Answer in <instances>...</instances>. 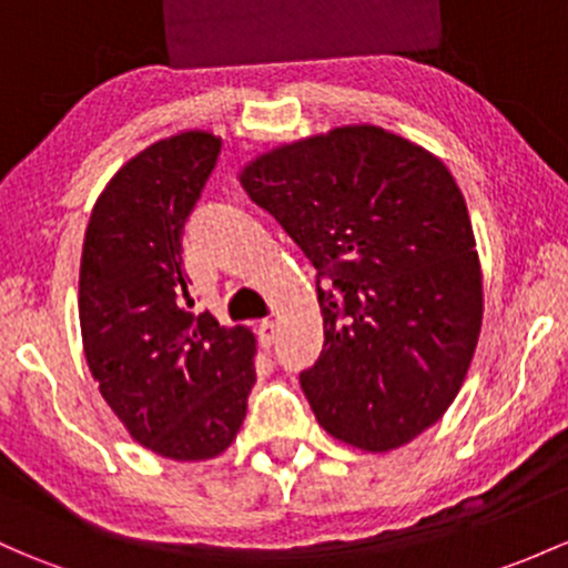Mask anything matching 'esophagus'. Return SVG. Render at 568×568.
<instances>
[{
  "mask_svg": "<svg viewBox=\"0 0 568 568\" xmlns=\"http://www.w3.org/2000/svg\"><path fill=\"white\" fill-rule=\"evenodd\" d=\"M258 337H261V345H264V348H268V345H272L274 339H277V321H261Z\"/></svg>",
  "mask_w": 568,
  "mask_h": 568,
  "instance_id": "34e87169",
  "label": "esophagus"
}]
</instances>
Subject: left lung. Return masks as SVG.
I'll return each mask as SVG.
<instances>
[{
	"label": "left lung",
	"mask_w": 568,
	"mask_h": 568,
	"mask_svg": "<svg viewBox=\"0 0 568 568\" xmlns=\"http://www.w3.org/2000/svg\"><path fill=\"white\" fill-rule=\"evenodd\" d=\"M334 291L324 351L302 373L318 425L386 455L449 410L485 318L474 225L452 171L419 143L343 124L266 149L239 171Z\"/></svg>",
	"instance_id": "obj_1"
}]
</instances>
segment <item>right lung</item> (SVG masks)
Returning a JSON list of instances; mask_svg holds the SVG:
<instances>
[{"mask_svg":"<svg viewBox=\"0 0 568 568\" xmlns=\"http://www.w3.org/2000/svg\"><path fill=\"white\" fill-rule=\"evenodd\" d=\"M217 154L209 130L149 143L98 195L81 253L89 373L130 438L176 463L223 455L255 384V334L183 307L179 239Z\"/></svg>","mask_w":568,"mask_h":568,"instance_id":"obj_1","label":"right lung"}]
</instances>
